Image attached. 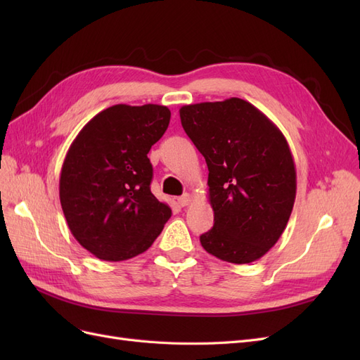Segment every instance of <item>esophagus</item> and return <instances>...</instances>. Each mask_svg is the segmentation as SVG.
Returning <instances> with one entry per match:
<instances>
[{
  "label": "esophagus",
  "mask_w": 360,
  "mask_h": 360,
  "mask_svg": "<svg viewBox=\"0 0 360 360\" xmlns=\"http://www.w3.org/2000/svg\"><path fill=\"white\" fill-rule=\"evenodd\" d=\"M191 201H192V198H191V195H189V193H183L181 197H179V198H177V202H179L181 207H184V205H189V204H191Z\"/></svg>",
  "instance_id": "34e87169"
}]
</instances>
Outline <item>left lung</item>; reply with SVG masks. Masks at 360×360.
<instances>
[{"instance_id":"8db88e82","label":"left lung","mask_w":360,"mask_h":360,"mask_svg":"<svg viewBox=\"0 0 360 360\" xmlns=\"http://www.w3.org/2000/svg\"><path fill=\"white\" fill-rule=\"evenodd\" d=\"M184 132L209 168L212 230L207 252L246 264L279 240L296 200V167L285 136L258 108L238 97L180 108Z\"/></svg>"}]
</instances>
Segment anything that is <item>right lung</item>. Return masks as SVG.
Listing matches in <instances>:
<instances>
[{"label":"right lung","instance_id":"add662e5","mask_svg":"<svg viewBox=\"0 0 360 360\" xmlns=\"http://www.w3.org/2000/svg\"><path fill=\"white\" fill-rule=\"evenodd\" d=\"M162 105H114L94 115L63 162L60 202L73 237L94 257L123 261L147 250L171 217L150 191L151 146L165 134Z\"/></svg>","mask_w":360,"mask_h":360}]
</instances>
